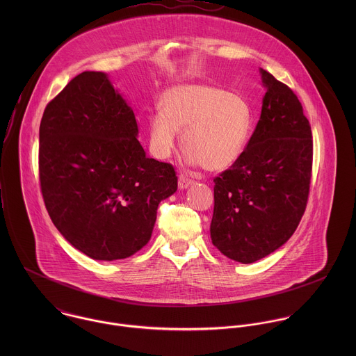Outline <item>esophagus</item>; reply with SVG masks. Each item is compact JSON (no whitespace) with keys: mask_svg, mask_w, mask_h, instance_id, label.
Here are the masks:
<instances>
[{"mask_svg":"<svg viewBox=\"0 0 356 356\" xmlns=\"http://www.w3.org/2000/svg\"><path fill=\"white\" fill-rule=\"evenodd\" d=\"M193 184V181L191 179V178H188V177H185L184 174H181L179 175V178H178V186H179V189H188L191 185Z\"/></svg>","mask_w":356,"mask_h":356,"instance_id":"esophagus-1","label":"esophagus"}]
</instances>
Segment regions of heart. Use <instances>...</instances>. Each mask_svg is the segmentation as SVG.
Wrapping results in <instances>:
<instances>
[{
  "mask_svg": "<svg viewBox=\"0 0 356 356\" xmlns=\"http://www.w3.org/2000/svg\"><path fill=\"white\" fill-rule=\"evenodd\" d=\"M252 129V111L238 93L204 83L167 89L149 123V151L156 159L174 152L178 131L191 164L218 171L234 164L244 152Z\"/></svg>",
  "mask_w": 356,
  "mask_h": 356,
  "instance_id": "1",
  "label": "heart"
}]
</instances>
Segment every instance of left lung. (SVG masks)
Returning <instances> with one entry per match:
<instances>
[{
	"label": "left lung",
	"mask_w": 356,
	"mask_h": 356,
	"mask_svg": "<svg viewBox=\"0 0 356 356\" xmlns=\"http://www.w3.org/2000/svg\"><path fill=\"white\" fill-rule=\"evenodd\" d=\"M260 119L240 159L213 179L212 244L248 264L282 247L305 211L312 134L298 96L260 68Z\"/></svg>",
	"instance_id": "left-lung-1"
}]
</instances>
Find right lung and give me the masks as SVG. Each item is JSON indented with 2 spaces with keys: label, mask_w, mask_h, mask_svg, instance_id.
<instances>
[{
  "label": "right lung",
  "mask_w": 356,
  "mask_h": 356,
  "mask_svg": "<svg viewBox=\"0 0 356 356\" xmlns=\"http://www.w3.org/2000/svg\"><path fill=\"white\" fill-rule=\"evenodd\" d=\"M133 109L106 74L85 71L51 100L40 126V182L53 225L78 251L119 260L148 244L174 167L147 156Z\"/></svg>",
  "instance_id": "add662e5"
}]
</instances>
